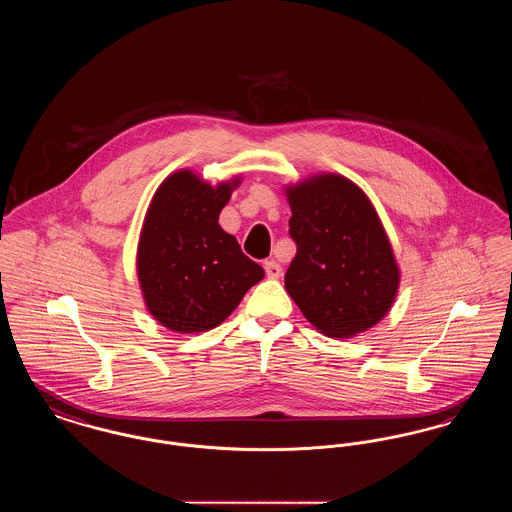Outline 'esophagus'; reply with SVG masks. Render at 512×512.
<instances>
[{
    "mask_svg": "<svg viewBox=\"0 0 512 512\" xmlns=\"http://www.w3.org/2000/svg\"><path fill=\"white\" fill-rule=\"evenodd\" d=\"M268 278H280L282 276V267L276 261H267L265 263Z\"/></svg>",
    "mask_w": 512,
    "mask_h": 512,
    "instance_id": "obj_1",
    "label": "esophagus"
}]
</instances>
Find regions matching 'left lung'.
<instances>
[{"label": "left lung", "instance_id": "1", "mask_svg": "<svg viewBox=\"0 0 512 512\" xmlns=\"http://www.w3.org/2000/svg\"><path fill=\"white\" fill-rule=\"evenodd\" d=\"M297 253L284 286L320 334L353 338L390 313L401 270L368 195L338 172L284 186Z\"/></svg>", "mask_w": 512, "mask_h": 512}]
</instances>
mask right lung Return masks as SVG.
<instances>
[{"label":"right lung","mask_w":512,"mask_h":512,"mask_svg":"<svg viewBox=\"0 0 512 512\" xmlns=\"http://www.w3.org/2000/svg\"><path fill=\"white\" fill-rule=\"evenodd\" d=\"M242 176L217 186L192 169L169 174L149 201L136 272L147 313L178 334L217 328L265 278L238 240L219 224Z\"/></svg>","instance_id":"right-lung-1"}]
</instances>
